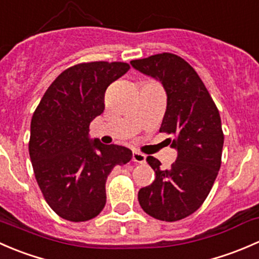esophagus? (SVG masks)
Listing matches in <instances>:
<instances>
[{"instance_id":"esophagus-1","label":"esophagus","mask_w":259,"mask_h":259,"mask_svg":"<svg viewBox=\"0 0 259 259\" xmlns=\"http://www.w3.org/2000/svg\"><path fill=\"white\" fill-rule=\"evenodd\" d=\"M132 161L136 162V163H145V162H146V156L143 153H141V152L133 151Z\"/></svg>"}]
</instances>
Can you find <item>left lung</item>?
I'll list each match as a JSON object with an SVG mask.
<instances>
[{"label":"left lung","mask_w":259,"mask_h":259,"mask_svg":"<svg viewBox=\"0 0 259 259\" xmlns=\"http://www.w3.org/2000/svg\"><path fill=\"white\" fill-rule=\"evenodd\" d=\"M131 65L163 84L167 108L159 132L172 136L170 146L178 152L168 169L147 157L156 178L140 189L138 202L156 220H183L202 206L221 168L225 135L220 112L198 73L180 56L163 52Z\"/></svg>","instance_id":"left-lung-1"}]
</instances>
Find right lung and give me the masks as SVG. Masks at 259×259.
<instances>
[{
    "label": "right lung",
    "mask_w": 259,
    "mask_h": 259,
    "mask_svg": "<svg viewBox=\"0 0 259 259\" xmlns=\"http://www.w3.org/2000/svg\"><path fill=\"white\" fill-rule=\"evenodd\" d=\"M130 70L126 62L78 63L51 83L31 121L28 151L49 206L71 222H84L106 204V180L132 151L90 140V123L105 110V92Z\"/></svg>",
    "instance_id": "obj_1"
}]
</instances>
